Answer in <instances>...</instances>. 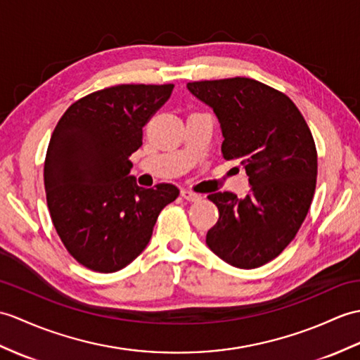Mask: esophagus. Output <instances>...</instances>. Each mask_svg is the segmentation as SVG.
<instances>
[{
  "label": "esophagus",
  "mask_w": 360,
  "mask_h": 360,
  "mask_svg": "<svg viewBox=\"0 0 360 360\" xmlns=\"http://www.w3.org/2000/svg\"><path fill=\"white\" fill-rule=\"evenodd\" d=\"M181 196H182L184 199L190 200V202H198V200L200 199V195L195 193V191H191V190H187V188H182V190H181Z\"/></svg>",
  "instance_id": "obj_1"
}]
</instances>
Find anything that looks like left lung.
Returning <instances> with one entry per match:
<instances>
[{
	"label": "left lung",
	"mask_w": 360,
	"mask_h": 360,
	"mask_svg": "<svg viewBox=\"0 0 360 360\" xmlns=\"http://www.w3.org/2000/svg\"><path fill=\"white\" fill-rule=\"evenodd\" d=\"M213 108L224 160L239 161L252 188L207 198L219 219L207 231L214 255L238 269H257L279 256L302 225L316 190L317 152L311 130L291 99L252 78L188 82Z\"/></svg>",
	"instance_id": "8db88e82"
}]
</instances>
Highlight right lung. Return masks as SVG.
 Masks as SVG:
<instances>
[{
    "label": "right lung",
    "mask_w": 360,
    "mask_h": 360,
    "mask_svg": "<svg viewBox=\"0 0 360 360\" xmlns=\"http://www.w3.org/2000/svg\"><path fill=\"white\" fill-rule=\"evenodd\" d=\"M173 84H121L73 103L58 121L44 162L50 218L73 259L98 273L129 265L148 244L173 184L142 188L130 156L142 127L170 98Z\"/></svg>",
    "instance_id": "obj_1"
}]
</instances>
